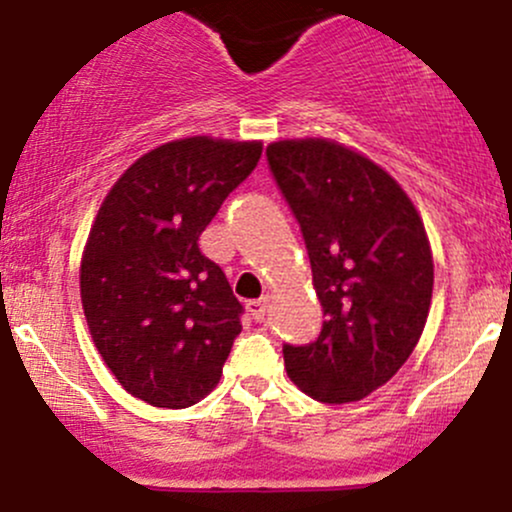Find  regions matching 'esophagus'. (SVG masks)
I'll use <instances>...</instances> for the list:
<instances>
[{
	"label": "esophagus",
	"mask_w": 512,
	"mask_h": 512,
	"mask_svg": "<svg viewBox=\"0 0 512 512\" xmlns=\"http://www.w3.org/2000/svg\"><path fill=\"white\" fill-rule=\"evenodd\" d=\"M266 307H268L266 297H261V300H251L249 304H246V309H249L251 317H254L256 321H263V317H266Z\"/></svg>",
	"instance_id": "34e87169"
}]
</instances>
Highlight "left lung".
I'll use <instances>...</instances> for the list:
<instances>
[{
  "instance_id": "obj_1",
  "label": "left lung",
  "mask_w": 512,
  "mask_h": 512,
  "mask_svg": "<svg viewBox=\"0 0 512 512\" xmlns=\"http://www.w3.org/2000/svg\"><path fill=\"white\" fill-rule=\"evenodd\" d=\"M266 157L300 225L326 317L317 341L285 343V370L312 399L358 401L392 380L426 326V229L387 171L338 142H273Z\"/></svg>"
}]
</instances>
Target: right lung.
Here are the masks:
<instances>
[{
  "label": "right lung",
  "instance_id": "1",
  "mask_svg": "<svg viewBox=\"0 0 512 512\" xmlns=\"http://www.w3.org/2000/svg\"><path fill=\"white\" fill-rule=\"evenodd\" d=\"M261 142L188 137L152 149L106 195L82 256V307L125 392L186 409L220 382L244 307L198 249Z\"/></svg>",
  "mask_w": 512,
  "mask_h": 512
}]
</instances>
